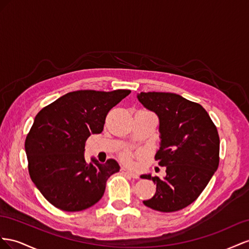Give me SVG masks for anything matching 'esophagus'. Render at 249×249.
Masks as SVG:
<instances>
[{"mask_svg":"<svg viewBox=\"0 0 249 249\" xmlns=\"http://www.w3.org/2000/svg\"><path fill=\"white\" fill-rule=\"evenodd\" d=\"M121 172H122V173L125 174V175H128V176L132 177V178H139V175H138L137 173L130 172V171H128V170L125 169V168H121Z\"/></svg>","mask_w":249,"mask_h":249,"instance_id":"34e87169","label":"esophagus"}]
</instances>
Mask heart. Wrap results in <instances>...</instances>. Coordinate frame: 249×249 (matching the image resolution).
Listing matches in <instances>:
<instances>
[{
    "label": "heart",
    "mask_w": 249,
    "mask_h": 249,
    "mask_svg": "<svg viewBox=\"0 0 249 249\" xmlns=\"http://www.w3.org/2000/svg\"><path fill=\"white\" fill-rule=\"evenodd\" d=\"M130 160H131V153L129 151H125L122 155H121V160L123 162H126V164L130 162Z\"/></svg>",
    "instance_id": "obj_1"
}]
</instances>
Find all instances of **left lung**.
<instances>
[{
  "label": "left lung",
  "instance_id": "left-lung-1",
  "mask_svg": "<svg viewBox=\"0 0 249 249\" xmlns=\"http://www.w3.org/2000/svg\"><path fill=\"white\" fill-rule=\"evenodd\" d=\"M139 101L160 119V148L155 160L166 177L142 175L156 184L154 196L144 200L152 210L172 213L193 203L219 166L220 140L216 125L200 104L173 93H141Z\"/></svg>",
  "mask_w": 249,
  "mask_h": 249
}]
</instances>
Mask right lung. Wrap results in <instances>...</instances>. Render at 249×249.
I'll return each instance as SVG.
<instances>
[{
  "label": "right lung",
  "mask_w": 249,
  "mask_h": 249,
  "mask_svg": "<svg viewBox=\"0 0 249 249\" xmlns=\"http://www.w3.org/2000/svg\"><path fill=\"white\" fill-rule=\"evenodd\" d=\"M131 93L76 90L42 108L25 141L32 181L55 208L78 212L101 199L106 181L120 166L115 160L100 164L84 160L85 142L101 133L108 111Z\"/></svg>",
  "instance_id": "obj_1"
}]
</instances>
